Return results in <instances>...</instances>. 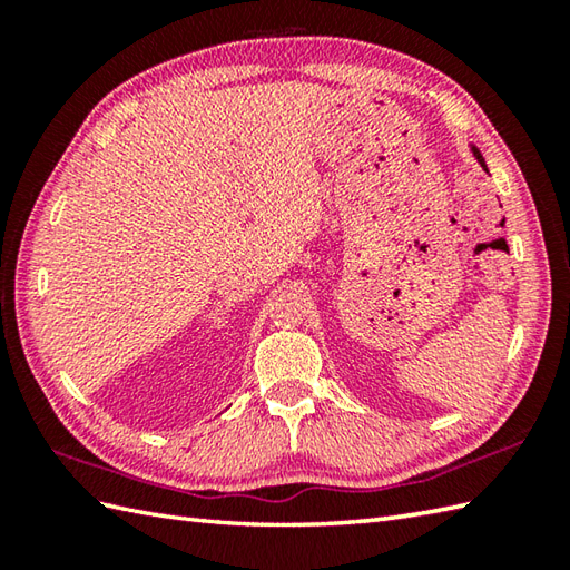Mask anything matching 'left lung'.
<instances>
[{
	"instance_id": "obj_1",
	"label": "left lung",
	"mask_w": 570,
	"mask_h": 570,
	"mask_svg": "<svg viewBox=\"0 0 570 570\" xmlns=\"http://www.w3.org/2000/svg\"><path fill=\"white\" fill-rule=\"evenodd\" d=\"M470 151H472V156H475V159L480 161V166H482V168H485V171H488V164H485V159H482V154L478 151V147H470Z\"/></svg>"
}]
</instances>
